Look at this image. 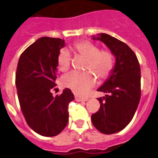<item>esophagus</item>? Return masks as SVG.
<instances>
[{
	"mask_svg": "<svg viewBox=\"0 0 158 158\" xmlns=\"http://www.w3.org/2000/svg\"><path fill=\"white\" fill-rule=\"evenodd\" d=\"M75 100H76L77 102H86V101H88L89 98H81V97H78V96H75Z\"/></svg>",
	"mask_w": 158,
	"mask_h": 158,
	"instance_id": "obj_1",
	"label": "esophagus"
}]
</instances>
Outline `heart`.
Returning a JSON list of instances; mask_svg holds the SVG:
<instances>
[{
	"label": "heart",
	"mask_w": 158,
	"mask_h": 158,
	"mask_svg": "<svg viewBox=\"0 0 158 158\" xmlns=\"http://www.w3.org/2000/svg\"><path fill=\"white\" fill-rule=\"evenodd\" d=\"M74 49L78 54L87 58L85 73L76 71L66 73L61 79L62 84L79 95H85L96 84L94 74L101 79H106L110 76L114 69V56L107 49L100 50L98 46L89 41H79L74 44ZM71 63V55L67 49H61L57 56L58 69L65 72ZM92 71L94 73L91 72Z\"/></svg>",
	"instance_id": "1"
}]
</instances>
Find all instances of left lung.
<instances>
[{
    "label": "left lung",
    "mask_w": 158,
    "mask_h": 158,
    "mask_svg": "<svg viewBox=\"0 0 158 158\" xmlns=\"http://www.w3.org/2000/svg\"><path fill=\"white\" fill-rule=\"evenodd\" d=\"M101 40L115 56L112 73L98 91L101 106L91 116L94 127L101 133L112 134L125 129L133 119L141 98V68L137 56L125 43L106 33L93 36Z\"/></svg>",
    "instance_id": "1"
}]
</instances>
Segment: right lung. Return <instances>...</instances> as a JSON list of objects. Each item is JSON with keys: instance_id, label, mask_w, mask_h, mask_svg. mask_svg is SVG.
Returning <instances> with one entry per match:
<instances>
[{"instance_id": "right-lung-1", "label": "right lung", "mask_w": 158, "mask_h": 158, "mask_svg": "<svg viewBox=\"0 0 158 158\" xmlns=\"http://www.w3.org/2000/svg\"><path fill=\"white\" fill-rule=\"evenodd\" d=\"M64 40L40 37L21 55L16 73V87L21 111L33 131L54 137L69 120V103L74 100L69 89L53 97L51 93L57 76V56Z\"/></svg>"}]
</instances>
